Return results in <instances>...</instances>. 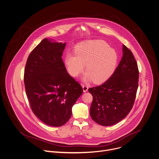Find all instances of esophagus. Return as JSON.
<instances>
[{
    "label": "esophagus",
    "mask_w": 159,
    "mask_h": 159,
    "mask_svg": "<svg viewBox=\"0 0 159 159\" xmlns=\"http://www.w3.org/2000/svg\"><path fill=\"white\" fill-rule=\"evenodd\" d=\"M82 87H83V91L85 93V92H87L88 90V86L85 85V84H82Z\"/></svg>",
    "instance_id": "1"
}]
</instances>
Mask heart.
Masks as SVG:
<instances>
[{
    "instance_id": "heart-1",
    "label": "heart",
    "mask_w": 159,
    "mask_h": 159,
    "mask_svg": "<svg viewBox=\"0 0 159 159\" xmlns=\"http://www.w3.org/2000/svg\"><path fill=\"white\" fill-rule=\"evenodd\" d=\"M75 53H67L64 62L68 73L78 76L86 65L87 71L83 77L84 81L93 80L101 83L107 80L114 73L117 63L118 53L102 40L89 41L78 44Z\"/></svg>"
}]
</instances>
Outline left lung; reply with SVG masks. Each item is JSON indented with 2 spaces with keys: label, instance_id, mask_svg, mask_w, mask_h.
<instances>
[{
  "label": "left lung",
  "instance_id": "obj_1",
  "mask_svg": "<svg viewBox=\"0 0 159 159\" xmlns=\"http://www.w3.org/2000/svg\"><path fill=\"white\" fill-rule=\"evenodd\" d=\"M138 81L137 62L131 51L123 45V57L113 75L101 86L88 89L93 97L92 119L107 126L125 118L134 105Z\"/></svg>",
  "mask_w": 159,
  "mask_h": 159
}]
</instances>
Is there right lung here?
Returning a JSON list of instances; mask_svg holds the SVG:
<instances>
[{"mask_svg":"<svg viewBox=\"0 0 159 159\" xmlns=\"http://www.w3.org/2000/svg\"><path fill=\"white\" fill-rule=\"evenodd\" d=\"M65 45L44 39L29 55L25 68L31 108L40 120L52 126H61L69 120L72 107L83 92L61 58Z\"/></svg>","mask_w":159,"mask_h":159,"instance_id":"add662e5","label":"right lung"}]
</instances>
